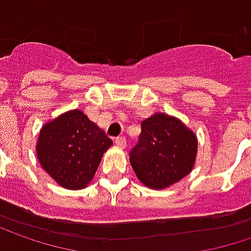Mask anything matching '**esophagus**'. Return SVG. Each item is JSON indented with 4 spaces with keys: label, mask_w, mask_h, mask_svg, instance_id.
<instances>
[{
    "label": "esophagus",
    "mask_w": 251,
    "mask_h": 251,
    "mask_svg": "<svg viewBox=\"0 0 251 251\" xmlns=\"http://www.w3.org/2000/svg\"><path fill=\"white\" fill-rule=\"evenodd\" d=\"M115 144H116V147H119V148H126L125 136H119V138H116V139H115Z\"/></svg>",
    "instance_id": "obj_1"
}]
</instances>
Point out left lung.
Masks as SVG:
<instances>
[{"instance_id": "8db88e82", "label": "left lung", "mask_w": 251, "mask_h": 251, "mask_svg": "<svg viewBox=\"0 0 251 251\" xmlns=\"http://www.w3.org/2000/svg\"><path fill=\"white\" fill-rule=\"evenodd\" d=\"M141 136L129 159L138 179L164 190L188 175L195 164L197 136L179 119L155 113L141 125Z\"/></svg>"}]
</instances>
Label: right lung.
<instances>
[{"instance_id":"right-lung-1","label":"right lung","mask_w":251,"mask_h":251,"mask_svg":"<svg viewBox=\"0 0 251 251\" xmlns=\"http://www.w3.org/2000/svg\"><path fill=\"white\" fill-rule=\"evenodd\" d=\"M112 145L100 127L75 109L41 127L35 151L43 170L58 185L81 190L93 179L103 153Z\"/></svg>"}]
</instances>
